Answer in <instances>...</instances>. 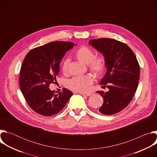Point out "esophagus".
<instances>
[{"label":"esophagus","instance_id":"obj_1","mask_svg":"<svg viewBox=\"0 0 157 157\" xmlns=\"http://www.w3.org/2000/svg\"><path fill=\"white\" fill-rule=\"evenodd\" d=\"M82 96H90L91 95V93H81Z\"/></svg>","mask_w":157,"mask_h":157}]
</instances>
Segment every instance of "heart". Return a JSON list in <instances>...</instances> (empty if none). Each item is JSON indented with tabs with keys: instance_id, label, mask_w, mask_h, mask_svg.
I'll return each instance as SVG.
<instances>
[{
	"instance_id": "heart-1",
	"label": "heart",
	"mask_w": 157,
	"mask_h": 157,
	"mask_svg": "<svg viewBox=\"0 0 157 157\" xmlns=\"http://www.w3.org/2000/svg\"><path fill=\"white\" fill-rule=\"evenodd\" d=\"M76 58L81 63L87 64L89 69L96 76H101L106 68V60L103 56H96L95 52L90 48L82 46L75 53ZM70 60L66 58L61 64V70L64 73L68 71ZM94 82L90 75L75 77L67 82V86L71 90L78 93H85L89 86Z\"/></svg>"
}]
</instances>
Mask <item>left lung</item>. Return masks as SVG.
I'll return each mask as SVG.
<instances>
[{"instance_id": "8db88e82", "label": "left lung", "mask_w": 157, "mask_h": 157, "mask_svg": "<svg viewBox=\"0 0 157 157\" xmlns=\"http://www.w3.org/2000/svg\"><path fill=\"white\" fill-rule=\"evenodd\" d=\"M89 44L102 53L107 71L100 82L109 91H97L104 99L99 110L104 115L116 114L126 107L136 93L140 77L137 58L126 44L110 38L94 39Z\"/></svg>"}]
</instances>
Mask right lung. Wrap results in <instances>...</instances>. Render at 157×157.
I'll return each instance as SVG.
<instances>
[{
	"label": "right lung",
	"instance_id": "1",
	"mask_svg": "<svg viewBox=\"0 0 157 157\" xmlns=\"http://www.w3.org/2000/svg\"><path fill=\"white\" fill-rule=\"evenodd\" d=\"M74 46L72 42H51L32 49L25 56L21 66L20 87L29 105L36 113L53 116L64 108L73 96L66 88L56 94L49 86L56 81L59 63L66 52Z\"/></svg>",
	"mask_w": 157,
	"mask_h": 157
}]
</instances>
